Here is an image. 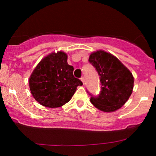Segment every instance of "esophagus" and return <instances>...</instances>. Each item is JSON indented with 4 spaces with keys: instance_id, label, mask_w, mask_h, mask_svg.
<instances>
[{
    "instance_id": "34e87169",
    "label": "esophagus",
    "mask_w": 156,
    "mask_h": 156,
    "mask_svg": "<svg viewBox=\"0 0 156 156\" xmlns=\"http://www.w3.org/2000/svg\"><path fill=\"white\" fill-rule=\"evenodd\" d=\"M81 80H82V83H83V84H84V76H82V77H81Z\"/></svg>"
}]
</instances>
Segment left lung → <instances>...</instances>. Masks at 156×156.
Masks as SVG:
<instances>
[{
    "label": "left lung",
    "mask_w": 156,
    "mask_h": 156,
    "mask_svg": "<svg viewBox=\"0 0 156 156\" xmlns=\"http://www.w3.org/2000/svg\"><path fill=\"white\" fill-rule=\"evenodd\" d=\"M89 62L98 73L101 83L98 96L91 94L90 102L104 112H113L125 104L132 93L134 77L130 71L111 53L98 51L91 53Z\"/></svg>",
    "instance_id": "obj_1"
}]
</instances>
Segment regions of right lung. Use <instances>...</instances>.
I'll use <instances>...</instances> for the list:
<instances>
[{
	"mask_svg": "<svg viewBox=\"0 0 156 156\" xmlns=\"http://www.w3.org/2000/svg\"><path fill=\"white\" fill-rule=\"evenodd\" d=\"M66 53H52L44 58L29 80L34 98L48 108H58L70 101L82 82L73 75L74 68L67 63Z\"/></svg>",
	"mask_w": 156,
	"mask_h": 156,
	"instance_id": "add662e5",
	"label": "right lung"
}]
</instances>
